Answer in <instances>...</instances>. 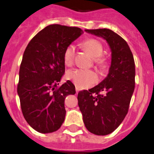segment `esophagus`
<instances>
[{"label":"esophagus","mask_w":154,"mask_h":154,"mask_svg":"<svg viewBox=\"0 0 154 154\" xmlns=\"http://www.w3.org/2000/svg\"><path fill=\"white\" fill-rule=\"evenodd\" d=\"M79 90H79V88H78V87H76V93H78Z\"/></svg>","instance_id":"esophagus-1"}]
</instances>
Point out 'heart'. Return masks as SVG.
<instances>
[{
	"label": "heart",
	"mask_w": 154,
	"mask_h": 154,
	"mask_svg": "<svg viewBox=\"0 0 154 154\" xmlns=\"http://www.w3.org/2000/svg\"><path fill=\"white\" fill-rule=\"evenodd\" d=\"M81 47L93 57L94 64L100 67H106L108 63L107 57L103 55V45L96 38H88L81 44ZM75 48L74 45H69L66 47L63 54V60L66 66H71L74 63ZM67 78L79 88H88L97 83L99 78L93 70L84 69H74L68 70L66 74Z\"/></svg>",
	"instance_id": "obj_1"
}]
</instances>
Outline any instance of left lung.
<instances>
[{
	"mask_svg": "<svg viewBox=\"0 0 154 154\" xmlns=\"http://www.w3.org/2000/svg\"><path fill=\"white\" fill-rule=\"evenodd\" d=\"M85 31L105 38L112 51L111 67L106 79L77 96L87 130L97 135H106L120 125L128 112L135 84L134 60L125 40L112 30Z\"/></svg>",
	"mask_w": 154,
	"mask_h": 154,
	"instance_id": "1",
	"label": "left lung"
}]
</instances>
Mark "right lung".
<instances>
[{"instance_id":"right-lung-1","label":"right lung","mask_w":154,"mask_h":154,"mask_svg":"<svg viewBox=\"0 0 154 154\" xmlns=\"http://www.w3.org/2000/svg\"><path fill=\"white\" fill-rule=\"evenodd\" d=\"M81 34L78 27L49 25L32 38L24 51L17 93L26 121L40 133L55 131L64 122V100L76 91L70 80L59 86L65 72L63 54Z\"/></svg>"}]
</instances>
